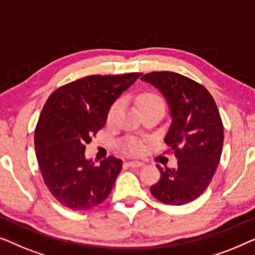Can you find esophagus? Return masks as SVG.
Masks as SVG:
<instances>
[{"label": "esophagus", "instance_id": "esophagus-1", "mask_svg": "<svg viewBox=\"0 0 255 255\" xmlns=\"http://www.w3.org/2000/svg\"><path fill=\"white\" fill-rule=\"evenodd\" d=\"M129 167H142L143 164L142 162H138V160H130V162L126 163Z\"/></svg>", "mask_w": 255, "mask_h": 255}]
</instances>
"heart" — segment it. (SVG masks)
I'll return each instance as SVG.
<instances>
[{
	"label": "heart",
	"instance_id": "heart-1",
	"mask_svg": "<svg viewBox=\"0 0 255 255\" xmlns=\"http://www.w3.org/2000/svg\"><path fill=\"white\" fill-rule=\"evenodd\" d=\"M136 105H137L138 110L142 111L144 109H148V107H153V106H164L163 99L157 95L155 92H143L141 95H138L135 99ZM121 103L116 102L111 107L109 111V116H107V119L113 120L114 117L117 116L118 112L120 111ZM126 151L129 153H132V155H136L142 150V145L139 143H129L126 145Z\"/></svg>",
	"mask_w": 255,
	"mask_h": 255
}]
</instances>
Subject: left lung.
Segmentation results:
<instances>
[{
    "label": "left lung",
    "instance_id": "obj_1",
    "mask_svg": "<svg viewBox=\"0 0 255 255\" xmlns=\"http://www.w3.org/2000/svg\"><path fill=\"white\" fill-rule=\"evenodd\" d=\"M162 92L172 123L164 141L178 159L175 168H163L150 192L165 204L181 206L198 199L209 186L223 149V124L216 103L203 85L172 71L142 76Z\"/></svg>",
    "mask_w": 255,
    "mask_h": 255
}]
</instances>
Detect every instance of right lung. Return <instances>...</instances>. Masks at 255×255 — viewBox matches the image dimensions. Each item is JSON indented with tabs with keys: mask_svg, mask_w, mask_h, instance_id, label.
I'll return each instance as SVG.
<instances>
[{
	"mask_svg": "<svg viewBox=\"0 0 255 255\" xmlns=\"http://www.w3.org/2000/svg\"><path fill=\"white\" fill-rule=\"evenodd\" d=\"M141 75H92L48 97L34 130V148L42 179L62 206L88 210L110 195L123 160L111 156L97 166L85 158V145L105 126L113 103Z\"/></svg>",
	"mask_w": 255,
	"mask_h": 255,
	"instance_id": "1",
	"label": "right lung"
}]
</instances>
